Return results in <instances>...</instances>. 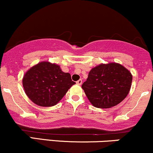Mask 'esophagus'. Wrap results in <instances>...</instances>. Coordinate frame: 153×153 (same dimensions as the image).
I'll list each match as a JSON object with an SVG mask.
<instances>
[{
  "label": "esophagus",
  "instance_id": "obj_1",
  "mask_svg": "<svg viewBox=\"0 0 153 153\" xmlns=\"http://www.w3.org/2000/svg\"><path fill=\"white\" fill-rule=\"evenodd\" d=\"M76 83L78 84V85H81V84H82V80H81V79H80V80H78V81L76 82Z\"/></svg>",
  "mask_w": 153,
  "mask_h": 153
}]
</instances>
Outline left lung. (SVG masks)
<instances>
[{"label":"left lung","mask_w":153,"mask_h":153,"mask_svg":"<svg viewBox=\"0 0 153 153\" xmlns=\"http://www.w3.org/2000/svg\"><path fill=\"white\" fill-rule=\"evenodd\" d=\"M131 81V73L121 65L101 64L89 72L82 88L95 107L106 108L116 106L127 97Z\"/></svg>","instance_id":"8db88e82"}]
</instances>
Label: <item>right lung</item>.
<instances>
[{
	"instance_id": "right-lung-1",
	"label": "right lung",
	"mask_w": 153,
	"mask_h": 153,
	"mask_svg": "<svg viewBox=\"0 0 153 153\" xmlns=\"http://www.w3.org/2000/svg\"><path fill=\"white\" fill-rule=\"evenodd\" d=\"M75 83L70 73H64L59 65L48 62L32 67L23 78L26 94L40 106L57 104Z\"/></svg>"
}]
</instances>
